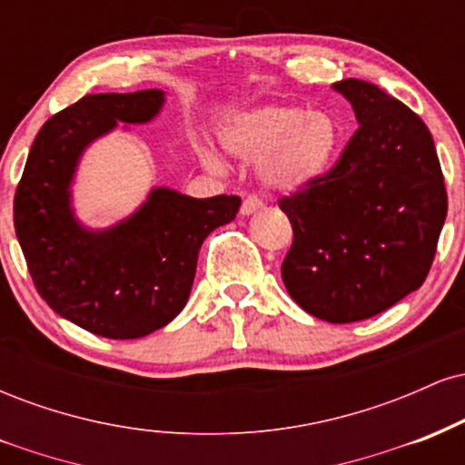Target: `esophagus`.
<instances>
[{
	"label": "esophagus",
	"instance_id": "34e87169",
	"mask_svg": "<svg viewBox=\"0 0 465 465\" xmlns=\"http://www.w3.org/2000/svg\"><path fill=\"white\" fill-rule=\"evenodd\" d=\"M260 207H262V201H260L258 196H247V199L242 201V207H240V214L249 216L253 214V212H258Z\"/></svg>",
	"mask_w": 465,
	"mask_h": 465
}]
</instances>
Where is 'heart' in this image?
Wrapping results in <instances>:
<instances>
[{
	"mask_svg": "<svg viewBox=\"0 0 465 465\" xmlns=\"http://www.w3.org/2000/svg\"><path fill=\"white\" fill-rule=\"evenodd\" d=\"M223 146L244 162H260V177L275 190L295 192L312 185L330 170L341 129L332 115L308 114L303 106L269 104L233 115L223 129ZM203 163L218 159L201 148Z\"/></svg>",
	"mask_w": 465,
	"mask_h": 465,
	"instance_id": "1",
	"label": "heart"
}]
</instances>
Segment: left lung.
I'll list each match as a JSON object with an SVG mask.
<instances>
[{
	"label": "left lung",
	"mask_w": 465,
	"mask_h": 465,
	"mask_svg": "<svg viewBox=\"0 0 465 465\" xmlns=\"http://www.w3.org/2000/svg\"><path fill=\"white\" fill-rule=\"evenodd\" d=\"M332 87L350 100L359 129L332 170L280 199L292 225L282 280L312 317L351 323L424 284L448 196L420 115L365 80Z\"/></svg>",
	"instance_id": "1"
}]
</instances>
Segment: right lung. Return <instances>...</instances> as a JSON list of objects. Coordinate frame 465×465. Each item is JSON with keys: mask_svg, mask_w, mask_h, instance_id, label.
<instances>
[{"mask_svg": "<svg viewBox=\"0 0 465 465\" xmlns=\"http://www.w3.org/2000/svg\"><path fill=\"white\" fill-rule=\"evenodd\" d=\"M162 89L89 94L41 126L15 194V232L36 291L52 311L106 339H140L188 303L203 240L238 214L240 196L192 199L154 188L137 212L109 229L74 216L80 154L117 122L146 124Z\"/></svg>", "mask_w": 465, "mask_h": 465, "instance_id": "obj_1", "label": "right lung"}]
</instances>
